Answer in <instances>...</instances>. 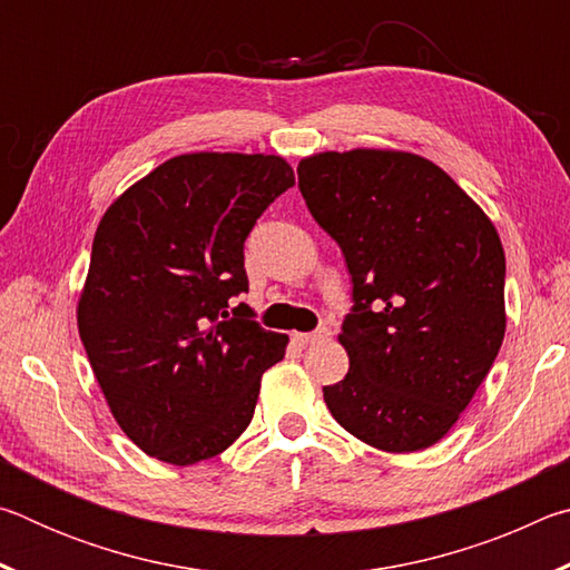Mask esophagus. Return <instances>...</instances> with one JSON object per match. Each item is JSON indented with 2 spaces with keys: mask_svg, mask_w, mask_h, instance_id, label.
I'll list each match as a JSON object with an SVG mask.
<instances>
[{
  "mask_svg": "<svg viewBox=\"0 0 570 570\" xmlns=\"http://www.w3.org/2000/svg\"><path fill=\"white\" fill-rule=\"evenodd\" d=\"M330 330H316V332H308V334H294V340L302 344V346H306V344H320V342H324V340H330Z\"/></svg>",
  "mask_w": 570,
  "mask_h": 570,
  "instance_id": "1",
  "label": "esophagus"
}]
</instances>
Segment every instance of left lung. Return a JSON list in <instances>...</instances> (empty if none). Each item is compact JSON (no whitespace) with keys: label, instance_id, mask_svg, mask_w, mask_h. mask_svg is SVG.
<instances>
[{"label":"left lung","instance_id":"8db88e82","mask_svg":"<svg viewBox=\"0 0 570 570\" xmlns=\"http://www.w3.org/2000/svg\"><path fill=\"white\" fill-rule=\"evenodd\" d=\"M296 173L354 284V314L340 332L350 372L324 387L326 407L382 452L435 445L505 336V254L493 220L417 153L324 150Z\"/></svg>","mask_w":570,"mask_h":570}]
</instances>
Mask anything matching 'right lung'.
I'll return each instance as SVG.
<instances>
[{
    "label": "right lung",
    "instance_id": "right-lung-1",
    "mask_svg": "<svg viewBox=\"0 0 570 570\" xmlns=\"http://www.w3.org/2000/svg\"><path fill=\"white\" fill-rule=\"evenodd\" d=\"M294 170L266 153H183L112 200L92 238L77 332L115 422L146 455L196 465L234 445L288 336L228 298L244 240Z\"/></svg>",
    "mask_w": 570,
    "mask_h": 570
}]
</instances>
